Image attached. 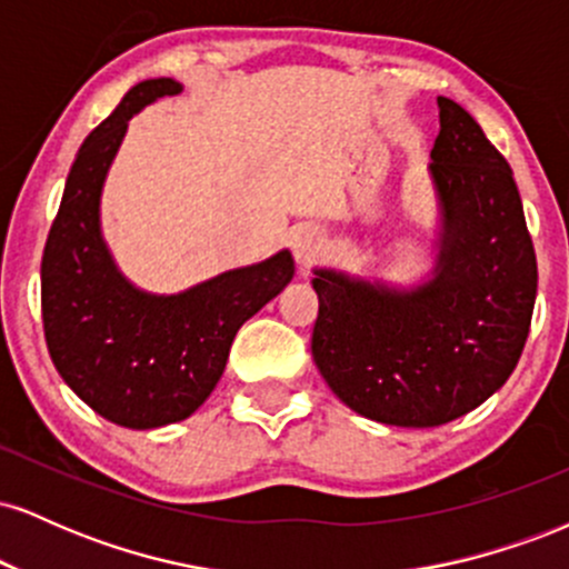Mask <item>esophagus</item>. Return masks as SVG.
<instances>
[{
  "label": "esophagus",
  "instance_id": "1",
  "mask_svg": "<svg viewBox=\"0 0 569 569\" xmlns=\"http://www.w3.org/2000/svg\"><path fill=\"white\" fill-rule=\"evenodd\" d=\"M291 251H293V259H297L299 264L310 267L312 262H318V259L323 257V251H326L323 234L318 230H312V227H302V230L293 232Z\"/></svg>",
  "mask_w": 569,
  "mask_h": 569
}]
</instances>
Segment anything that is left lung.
<instances>
[{"instance_id":"obj_1","label":"left lung","mask_w":569,"mask_h":569,"mask_svg":"<svg viewBox=\"0 0 569 569\" xmlns=\"http://www.w3.org/2000/svg\"><path fill=\"white\" fill-rule=\"evenodd\" d=\"M430 176L443 232L436 276L411 291L316 270L312 358L329 388L385 426L436 428L485 403L530 335L538 259L511 166L439 96Z\"/></svg>"}]
</instances>
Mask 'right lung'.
<instances>
[{
    "label": "right lung",
    "mask_w": 569,
    "mask_h": 569,
    "mask_svg": "<svg viewBox=\"0 0 569 569\" xmlns=\"http://www.w3.org/2000/svg\"><path fill=\"white\" fill-rule=\"evenodd\" d=\"M179 90L168 77L139 82L84 139L42 253V326L58 375L103 420L133 430L187 420L217 388L240 326L293 278L289 251L173 297L117 272L98 227L103 179L130 117Z\"/></svg>",
    "instance_id": "right-lung-1"
}]
</instances>
